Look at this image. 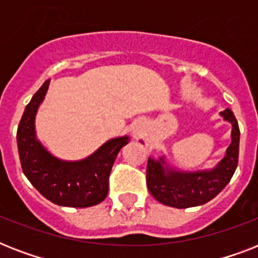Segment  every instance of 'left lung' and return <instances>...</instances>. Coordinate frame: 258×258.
Returning a JSON list of instances; mask_svg holds the SVG:
<instances>
[{
  "label": "left lung",
  "mask_w": 258,
  "mask_h": 258,
  "mask_svg": "<svg viewBox=\"0 0 258 258\" xmlns=\"http://www.w3.org/2000/svg\"><path fill=\"white\" fill-rule=\"evenodd\" d=\"M232 123V142L224 159L213 170L184 172L169 169L163 157L159 161L149 158L146 182L151 196L161 204L176 209L194 208L212 201L230 182L238 165L240 128L234 113L229 108L221 112Z\"/></svg>",
  "instance_id": "obj_1"
}]
</instances>
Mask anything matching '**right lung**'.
<instances>
[{
	"label": "right lung",
	"instance_id": "obj_1",
	"mask_svg": "<svg viewBox=\"0 0 258 258\" xmlns=\"http://www.w3.org/2000/svg\"><path fill=\"white\" fill-rule=\"evenodd\" d=\"M49 87L46 80L26 105L17 130L18 155L30 183L46 200L60 206L89 208L100 204L108 194V179L113 162L128 138H115L83 161H60L36 139L34 117Z\"/></svg>",
	"mask_w": 258,
	"mask_h": 258
}]
</instances>
